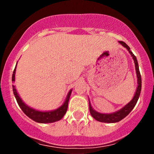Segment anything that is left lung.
Returning a JSON list of instances; mask_svg holds the SVG:
<instances>
[{
    "mask_svg": "<svg viewBox=\"0 0 154 154\" xmlns=\"http://www.w3.org/2000/svg\"><path fill=\"white\" fill-rule=\"evenodd\" d=\"M119 42L129 51V53H130V54L131 55V57H133V60L135 63V68H136V76H137V87H136V91H135V94L134 95H133V97L132 98V100H130L128 103H127L125 106L122 107L121 109L112 113H100L97 112L96 110H94V109H93L92 106H91L90 100L89 99H88L89 111L91 116H92L95 120L98 121V122H103V123H116V122H120L121 120L125 119L126 116H128L129 113L133 110V109L134 108L135 106H136V103H137L138 100H139V96H140L141 90H142V78H141V74L140 72H139V64H138V61L137 60H136V56H134L133 52L130 51V47H129L125 42L122 41Z\"/></svg>",
    "mask_w": 154,
    "mask_h": 154,
    "instance_id": "1",
    "label": "left lung"
}]
</instances>
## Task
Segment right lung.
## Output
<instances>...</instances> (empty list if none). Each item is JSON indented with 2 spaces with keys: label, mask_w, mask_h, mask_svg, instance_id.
<instances>
[{
  "label": "right lung",
  "mask_w": 154,
  "mask_h": 154,
  "mask_svg": "<svg viewBox=\"0 0 154 154\" xmlns=\"http://www.w3.org/2000/svg\"><path fill=\"white\" fill-rule=\"evenodd\" d=\"M17 63L15 69H14L13 74H12V81L13 83L15 80V71H16ZM12 90H13V94L15 95V99H16L17 103H18L20 108L21 109V110L24 112V114L27 116H28L29 119L33 120L34 122L41 124L53 123V122H58V121L61 120L63 119V116H65V114L67 112L68 101H69L70 96H71V91H72V89H71L68 91L65 101L63 102V103L61 106L58 107L57 109L54 110H49V111H40V110L35 109L32 108V107L29 106L28 105L26 104L19 96L16 88H15V86L14 85H12Z\"/></svg>",
  "instance_id": "1"
}]
</instances>
